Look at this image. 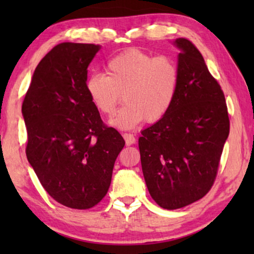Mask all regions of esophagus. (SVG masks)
<instances>
[{
    "mask_svg": "<svg viewBox=\"0 0 254 254\" xmlns=\"http://www.w3.org/2000/svg\"><path fill=\"white\" fill-rule=\"evenodd\" d=\"M124 138H125V142H126V144L127 145H131V144H134L135 143V136L133 134H129V133H125L124 135Z\"/></svg>",
    "mask_w": 254,
    "mask_h": 254,
    "instance_id": "esophagus-1",
    "label": "esophagus"
}]
</instances>
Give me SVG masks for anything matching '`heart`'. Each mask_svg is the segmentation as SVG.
I'll return each instance as SVG.
<instances>
[{
    "label": "heart",
    "instance_id": "heart-1",
    "mask_svg": "<svg viewBox=\"0 0 254 254\" xmlns=\"http://www.w3.org/2000/svg\"><path fill=\"white\" fill-rule=\"evenodd\" d=\"M105 74H91L85 91L100 114L113 116L121 95L124 106L112 125L131 128L145 120L154 124L172 109L180 85V69L175 59L156 57L138 48H130L111 58Z\"/></svg>",
    "mask_w": 254,
    "mask_h": 254
}]
</instances>
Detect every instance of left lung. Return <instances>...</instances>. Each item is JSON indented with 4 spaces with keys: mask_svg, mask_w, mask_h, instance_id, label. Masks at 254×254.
Returning <instances> with one entry per match:
<instances>
[{
    "mask_svg": "<svg viewBox=\"0 0 254 254\" xmlns=\"http://www.w3.org/2000/svg\"><path fill=\"white\" fill-rule=\"evenodd\" d=\"M180 85L162 120L138 138L142 171L152 199L164 209L200 200L216 179L230 130L225 97L192 41L179 38Z\"/></svg>",
    "mask_w": 254,
    "mask_h": 254,
    "instance_id": "left-lung-1",
    "label": "left lung"
}]
</instances>
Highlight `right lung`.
Masks as SVG:
<instances>
[{"label": "right lung", "instance_id": "right-lung-1", "mask_svg": "<svg viewBox=\"0 0 254 254\" xmlns=\"http://www.w3.org/2000/svg\"><path fill=\"white\" fill-rule=\"evenodd\" d=\"M98 51L95 44L54 46L37 65L22 105L27 161L45 190L72 209L103 200L125 145L85 91L86 69Z\"/></svg>", "mask_w": 254, "mask_h": 254}]
</instances>
